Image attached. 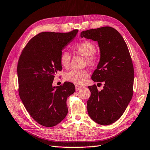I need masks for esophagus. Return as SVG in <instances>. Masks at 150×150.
Segmentation results:
<instances>
[{"label": "esophagus", "instance_id": "34e87169", "mask_svg": "<svg viewBox=\"0 0 150 150\" xmlns=\"http://www.w3.org/2000/svg\"><path fill=\"white\" fill-rule=\"evenodd\" d=\"M82 87V86H80L78 85V84H76V85H75V89H76V91L80 90V89H81Z\"/></svg>", "mask_w": 150, "mask_h": 150}]
</instances>
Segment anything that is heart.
<instances>
[{
	"instance_id": "1",
	"label": "heart",
	"mask_w": 150,
	"mask_h": 150,
	"mask_svg": "<svg viewBox=\"0 0 150 150\" xmlns=\"http://www.w3.org/2000/svg\"><path fill=\"white\" fill-rule=\"evenodd\" d=\"M76 53L85 57L84 63L89 67H94L97 62L96 45L93 42L88 40H83L76 43L73 47ZM71 61V55L67 51L61 54L59 61L62 67L67 68L69 67ZM89 76V72L86 70H71L64 74V79L68 82L81 84L86 81Z\"/></svg>"
}]
</instances>
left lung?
<instances>
[{
  "mask_svg": "<svg viewBox=\"0 0 150 150\" xmlns=\"http://www.w3.org/2000/svg\"><path fill=\"white\" fill-rule=\"evenodd\" d=\"M80 37L98 41L101 57L91 78L105 83L101 91L95 84L88 87V114L99 124H112L124 113L133 95L134 71L127 45L120 33L110 26L83 31Z\"/></svg>",
  "mask_w": 150,
  "mask_h": 150,
  "instance_id": "8db88e82",
  "label": "left lung"
}]
</instances>
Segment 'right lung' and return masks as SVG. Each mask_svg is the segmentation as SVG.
<instances>
[{
  "label": "right lung",
  "instance_id": "1",
  "mask_svg": "<svg viewBox=\"0 0 150 150\" xmlns=\"http://www.w3.org/2000/svg\"><path fill=\"white\" fill-rule=\"evenodd\" d=\"M78 30L67 33L44 32L29 40L17 67L19 95L26 110L38 124L55 126L68 113L67 99L74 93V83L52 87L57 72L62 70L59 57Z\"/></svg>",
  "mask_w": 150,
  "mask_h": 150
}]
</instances>
